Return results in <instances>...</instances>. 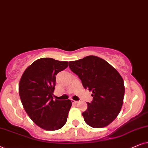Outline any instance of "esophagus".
<instances>
[{
    "label": "esophagus",
    "mask_w": 148,
    "mask_h": 148,
    "mask_svg": "<svg viewBox=\"0 0 148 148\" xmlns=\"http://www.w3.org/2000/svg\"><path fill=\"white\" fill-rule=\"evenodd\" d=\"M72 103H78V101H74V100H72Z\"/></svg>",
    "instance_id": "esophagus-1"
}]
</instances>
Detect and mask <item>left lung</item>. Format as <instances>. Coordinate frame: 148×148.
Listing matches in <instances>:
<instances>
[{
	"label": "left lung",
	"instance_id": "8db88e82",
	"mask_svg": "<svg viewBox=\"0 0 148 148\" xmlns=\"http://www.w3.org/2000/svg\"><path fill=\"white\" fill-rule=\"evenodd\" d=\"M69 67L84 88L92 92V101L82 114L85 123L92 128L110 125L123 103L125 85L121 74L106 61L94 56L70 62Z\"/></svg>",
	"mask_w": 148,
	"mask_h": 148
}]
</instances>
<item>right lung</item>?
Returning a JSON list of instances; mask_svg holds the SVG:
<instances>
[{
  "instance_id": "1",
  "label": "right lung",
  "mask_w": 148,
  "mask_h": 148,
  "mask_svg": "<svg viewBox=\"0 0 148 148\" xmlns=\"http://www.w3.org/2000/svg\"><path fill=\"white\" fill-rule=\"evenodd\" d=\"M68 66V62L40 58L27 67L19 84L23 108L32 121L47 131H56L67 121L72 101L53 100L56 75Z\"/></svg>"
}]
</instances>
